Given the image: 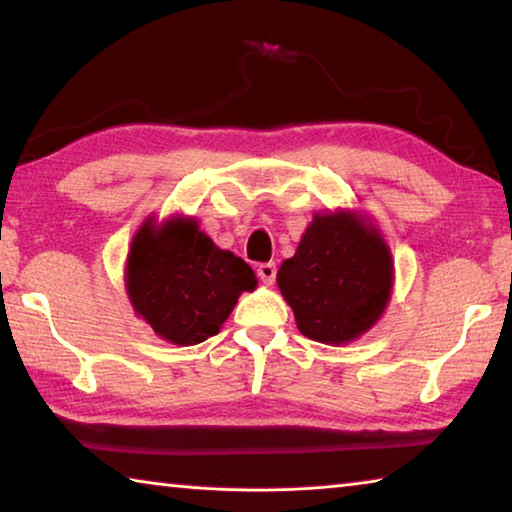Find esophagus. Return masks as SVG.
Returning a JSON list of instances; mask_svg holds the SVG:
<instances>
[{"instance_id": "esophagus-1", "label": "esophagus", "mask_w": 512, "mask_h": 512, "mask_svg": "<svg viewBox=\"0 0 512 512\" xmlns=\"http://www.w3.org/2000/svg\"><path fill=\"white\" fill-rule=\"evenodd\" d=\"M275 273H277V268H275L273 262H266V264H259V266H257L259 280H262V282L266 284V287H271V284L275 282Z\"/></svg>"}]
</instances>
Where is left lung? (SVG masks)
<instances>
[{"label":"left lung","instance_id":"obj_1","mask_svg":"<svg viewBox=\"0 0 512 512\" xmlns=\"http://www.w3.org/2000/svg\"><path fill=\"white\" fill-rule=\"evenodd\" d=\"M395 266L384 235L359 210L316 214L277 287L311 341L345 345L379 323L393 293Z\"/></svg>","mask_w":512,"mask_h":512}]
</instances>
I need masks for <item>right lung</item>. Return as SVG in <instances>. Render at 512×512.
I'll list each match as a JSON object with an SVG mask.
<instances>
[{"instance_id":"add662e5","label":"right lung","mask_w":512,"mask_h":512,"mask_svg":"<svg viewBox=\"0 0 512 512\" xmlns=\"http://www.w3.org/2000/svg\"><path fill=\"white\" fill-rule=\"evenodd\" d=\"M124 282L135 314L173 345H196L219 334L257 277L244 259L223 250L194 216H149L128 248Z\"/></svg>"}]
</instances>
